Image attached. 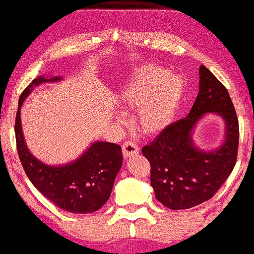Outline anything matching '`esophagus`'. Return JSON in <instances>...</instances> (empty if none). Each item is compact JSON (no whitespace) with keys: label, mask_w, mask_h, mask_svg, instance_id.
Listing matches in <instances>:
<instances>
[{"label":"esophagus","mask_w":254,"mask_h":254,"mask_svg":"<svg viewBox=\"0 0 254 254\" xmlns=\"http://www.w3.org/2000/svg\"><path fill=\"white\" fill-rule=\"evenodd\" d=\"M139 153V148L138 145L136 143H133V142H125L123 144V156L125 159H127V157L130 156H133V155H137V154Z\"/></svg>","instance_id":"1"}]
</instances>
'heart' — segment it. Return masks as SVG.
<instances>
[{
  "mask_svg": "<svg viewBox=\"0 0 254 254\" xmlns=\"http://www.w3.org/2000/svg\"><path fill=\"white\" fill-rule=\"evenodd\" d=\"M183 94V78L156 65L138 68L118 90L122 106L139 110V129L147 135H157L172 123Z\"/></svg>",
  "mask_w": 254,
  "mask_h": 254,
  "instance_id": "b5f03b06",
  "label": "heart"
}]
</instances>
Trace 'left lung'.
<instances>
[{
	"instance_id": "obj_1",
	"label": "left lung",
	"mask_w": 254,
	"mask_h": 254,
	"mask_svg": "<svg viewBox=\"0 0 254 254\" xmlns=\"http://www.w3.org/2000/svg\"><path fill=\"white\" fill-rule=\"evenodd\" d=\"M206 113L225 123L224 142L211 151L194 143L193 131ZM239 122L228 90L204 65L199 66V92L188 117L179 119L145 145L150 162V185L156 199L173 210L190 209L216 193L237 162Z\"/></svg>"
}]
</instances>
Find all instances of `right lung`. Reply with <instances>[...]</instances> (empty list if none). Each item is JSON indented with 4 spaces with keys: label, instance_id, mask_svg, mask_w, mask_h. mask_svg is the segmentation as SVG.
<instances>
[{
    "label": "right lung",
    "instance_id": "add662e5",
    "mask_svg": "<svg viewBox=\"0 0 254 254\" xmlns=\"http://www.w3.org/2000/svg\"><path fill=\"white\" fill-rule=\"evenodd\" d=\"M62 76L34 78L20 95L15 119L16 147L28 179L40 193L55 205L72 214L99 210L110 198L115 179L123 165L118 144L95 141L77 159L64 165H48L39 160L26 144L21 124V106L26 98L42 83L62 81Z\"/></svg>",
    "mask_w": 254,
    "mask_h": 254
}]
</instances>
